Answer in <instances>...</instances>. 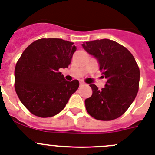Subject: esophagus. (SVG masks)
<instances>
[{"instance_id":"1","label":"esophagus","mask_w":155,"mask_h":155,"mask_svg":"<svg viewBox=\"0 0 155 155\" xmlns=\"http://www.w3.org/2000/svg\"><path fill=\"white\" fill-rule=\"evenodd\" d=\"M84 83L83 81H80V86H82V85H84Z\"/></svg>"}]
</instances>
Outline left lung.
Masks as SVG:
<instances>
[{
    "label": "left lung",
    "instance_id": "obj_1",
    "mask_svg": "<svg viewBox=\"0 0 155 155\" xmlns=\"http://www.w3.org/2000/svg\"><path fill=\"white\" fill-rule=\"evenodd\" d=\"M82 46L97 59L102 78L107 80L102 90L90 84L92 94L84 101L86 110L98 120L119 118L130 106L139 89L140 70L134 56L124 46L108 39L86 42Z\"/></svg>",
    "mask_w": 155,
    "mask_h": 155
}]
</instances>
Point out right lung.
I'll return each instance as SVG.
<instances>
[{"mask_svg":"<svg viewBox=\"0 0 155 155\" xmlns=\"http://www.w3.org/2000/svg\"><path fill=\"white\" fill-rule=\"evenodd\" d=\"M61 39H40L24 50L15 69V88L33 115L51 117L64 109L79 81H66L60 72L68 68L76 46Z\"/></svg>","mask_w":155,"mask_h":155,"instance_id":"right-lung-1","label":"right lung"}]
</instances>
